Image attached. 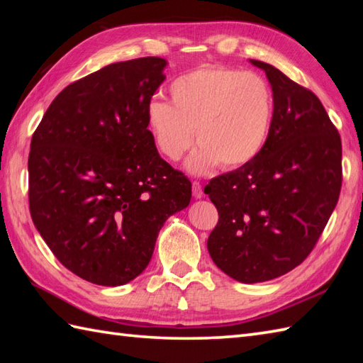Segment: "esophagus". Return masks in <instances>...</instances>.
<instances>
[{
    "mask_svg": "<svg viewBox=\"0 0 363 363\" xmlns=\"http://www.w3.org/2000/svg\"><path fill=\"white\" fill-rule=\"evenodd\" d=\"M191 191H194V196L196 199L201 198L203 196V186L198 181H194V182H191Z\"/></svg>",
    "mask_w": 363,
    "mask_h": 363,
    "instance_id": "1",
    "label": "esophagus"
}]
</instances>
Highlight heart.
Wrapping results in <instances>:
<instances>
[{"mask_svg": "<svg viewBox=\"0 0 363 363\" xmlns=\"http://www.w3.org/2000/svg\"><path fill=\"white\" fill-rule=\"evenodd\" d=\"M172 104L154 98L146 109L157 150L179 160L190 146L187 167L203 174L215 167L251 164L265 148L274 117V98L260 74L226 65H203L169 84Z\"/></svg>", "mask_w": 363, "mask_h": 363, "instance_id": "heart-1", "label": "heart"}]
</instances>
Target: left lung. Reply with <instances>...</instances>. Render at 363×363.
<instances>
[{"mask_svg":"<svg viewBox=\"0 0 363 363\" xmlns=\"http://www.w3.org/2000/svg\"><path fill=\"white\" fill-rule=\"evenodd\" d=\"M272 84L274 117L251 164L211 179L218 211L207 250L221 272L265 282L303 264L325 230L342 189V140L317 95L273 65L251 60Z\"/></svg>","mask_w":363,"mask_h":363,"instance_id":"left-lung-1","label":"left lung"}]
</instances>
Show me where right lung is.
Instances as JSON below:
<instances>
[{
  "instance_id": "obj_1",
  "label": "right lung",
  "mask_w": 363,
  "mask_h": 363,
  "mask_svg": "<svg viewBox=\"0 0 363 363\" xmlns=\"http://www.w3.org/2000/svg\"><path fill=\"white\" fill-rule=\"evenodd\" d=\"M167 60L106 65L54 98L30 140L29 212L65 268L117 287L148 267L191 182L159 156L146 109Z\"/></svg>"
}]
</instances>
